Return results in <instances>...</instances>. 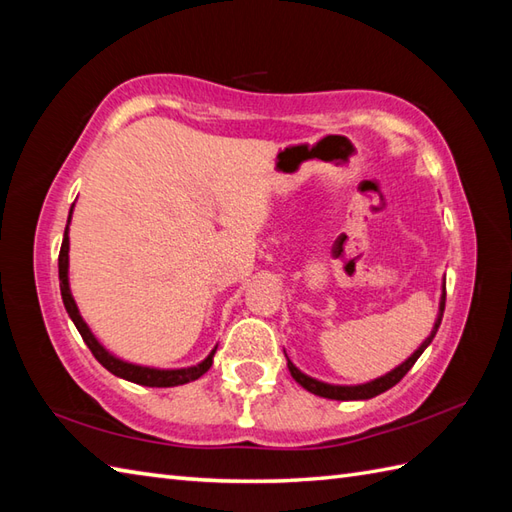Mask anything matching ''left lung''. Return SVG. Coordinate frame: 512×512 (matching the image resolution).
I'll return each mask as SVG.
<instances>
[{
    "mask_svg": "<svg viewBox=\"0 0 512 512\" xmlns=\"http://www.w3.org/2000/svg\"><path fill=\"white\" fill-rule=\"evenodd\" d=\"M444 286H447V284H442L440 308H438L436 323H433V328H431V334L427 336V339H424V341L420 343L418 350L413 352V354L407 358L405 363H400L398 367L391 369V372H387L385 376L369 380V383H363V385H330V383H323V380H317V378H312V376H308V374H303L301 369H299L295 363L290 361L288 354H286V350H284V354H286V358H288V369H290L292 378H295L297 383H299L303 389H308L310 394H314V396H321V398H330V400H369V398H374V396H378V394H383V391H387V389L394 387V385L398 383V380L409 372V369L413 367V363H416L418 358H420V354H422L424 350H427V347L431 345L433 336H436V332H438V328H440V323H442L444 301H447V288H444Z\"/></svg>",
    "mask_w": 512,
    "mask_h": 512,
    "instance_id": "left-lung-1",
    "label": "left lung"
}]
</instances>
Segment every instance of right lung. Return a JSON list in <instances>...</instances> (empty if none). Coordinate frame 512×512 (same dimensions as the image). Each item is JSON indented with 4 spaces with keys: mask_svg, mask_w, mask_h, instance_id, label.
I'll use <instances>...</instances> for the list:
<instances>
[{
    "mask_svg": "<svg viewBox=\"0 0 512 512\" xmlns=\"http://www.w3.org/2000/svg\"><path fill=\"white\" fill-rule=\"evenodd\" d=\"M72 211H74V204L70 209V217H68V224H65V233H63V244H61V253H59V286H61V299H63V306L68 310V317L72 319V323L76 325V330L83 336L85 345L90 347V352L94 354L96 361H99L107 372H112L118 378H125L129 383H136V385H145V387H176V385H184V383H191V380H198L202 374L209 372V367L213 365V356L217 345L211 350V354L204 358L202 363L193 365V367H180V369H158V367H145V365H134V363H127L121 361V358L114 356L112 352H107L105 347L99 343V339L92 334V330L88 328V323L83 321L79 308H76V301L72 297V290H70V277H68V268H70V220H72Z\"/></svg>",
    "mask_w": 512,
    "mask_h": 512,
    "instance_id": "right-lung-1",
    "label": "right lung"
}]
</instances>
